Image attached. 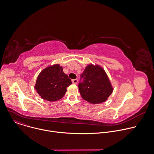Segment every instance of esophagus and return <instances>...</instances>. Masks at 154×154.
<instances>
[{
	"instance_id": "1",
	"label": "esophagus",
	"mask_w": 154,
	"mask_h": 154,
	"mask_svg": "<svg viewBox=\"0 0 154 154\" xmlns=\"http://www.w3.org/2000/svg\"><path fill=\"white\" fill-rule=\"evenodd\" d=\"M72 82L74 84H77V82H78V80L77 79H72Z\"/></svg>"
}]
</instances>
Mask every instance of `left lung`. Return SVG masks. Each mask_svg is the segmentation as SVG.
<instances>
[{
  "mask_svg": "<svg viewBox=\"0 0 154 154\" xmlns=\"http://www.w3.org/2000/svg\"><path fill=\"white\" fill-rule=\"evenodd\" d=\"M78 87L83 99L92 104L106 101L113 92L111 83L105 71L99 65L92 64L88 65L81 74Z\"/></svg>",
  "mask_w": 154,
  "mask_h": 154,
  "instance_id": "1",
  "label": "left lung"
}]
</instances>
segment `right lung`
<instances>
[{"label":"right lung","mask_w":154,"mask_h":154,"mask_svg":"<svg viewBox=\"0 0 154 154\" xmlns=\"http://www.w3.org/2000/svg\"><path fill=\"white\" fill-rule=\"evenodd\" d=\"M72 82L63 71L59 64L50 66L43 69L38 75L35 89L39 95L48 101L61 99Z\"/></svg>","instance_id":"1"}]
</instances>
